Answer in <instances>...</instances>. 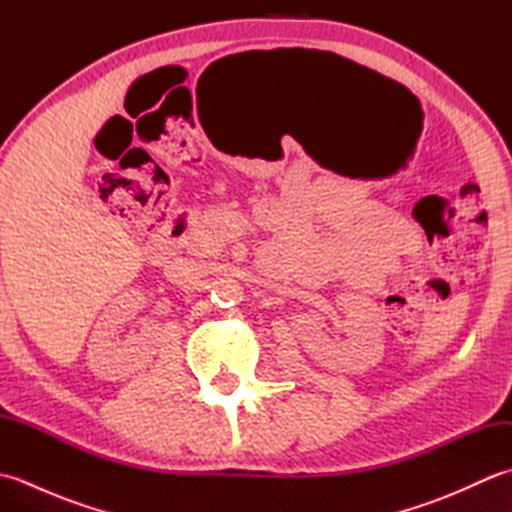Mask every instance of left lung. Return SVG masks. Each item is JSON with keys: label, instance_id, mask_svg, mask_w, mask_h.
Segmentation results:
<instances>
[{"label": "left lung", "instance_id": "1", "mask_svg": "<svg viewBox=\"0 0 512 512\" xmlns=\"http://www.w3.org/2000/svg\"><path fill=\"white\" fill-rule=\"evenodd\" d=\"M330 59H332V61H336V63H339L341 68H343V70H347V72H356V74H361V76H369V79L385 81V76H380L378 72H374V70L365 68V65H358V63H354V61H350V59L339 57V54H332V52H330Z\"/></svg>", "mask_w": 512, "mask_h": 512}]
</instances>
